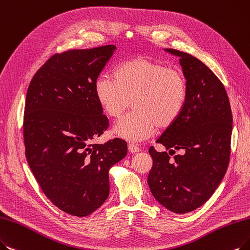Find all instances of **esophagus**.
<instances>
[{
	"label": "esophagus",
	"mask_w": 250,
	"mask_h": 250,
	"mask_svg": "<svg viewBox=\"0 0 250 250\" xmlns=\"http://www.w3.org/2000/svg\"><path fill=\"white\" fill-rule=\"evenodd\" d=\"M128 151L130 152L131 154H134V153H138V152H141V148H139L137 146H135V145H129L128 146Z\"/></svg>",
	"instance_id": "obj_1"
}]
</instances>
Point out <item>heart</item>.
Masks as SVG:
<instances>
[{
    "instance_id": "b5f03b06",
    "label": "heart",
    "mask_w": 250,
    "mask_h": 250,
    "mask_svg": "<svg viewBox=\"0 0 250 250\" xmlns=\"http://www.w3.org/2000/svg\"><path fill=\"white\" fill-rule=\"evenodd\" d=\"M94 93L104 112L119 118L130 101L134 111L114 125L113 132L129 143L151 137L157 127L166 128L181 116L187 101L184 75L148 58H135L120 64L115 77L101 74Z\"/></svg>"
}]
</instances>
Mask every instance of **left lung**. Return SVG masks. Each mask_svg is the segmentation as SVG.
Instances as JSON below:
<instances>
[{
	"label": "left lung",
	"mask_w": 250,
	"mask_h": 250,
	"mask_svg": "<svg viewBox=\"0 0 250 250\" xmlns=\"http://www.w3.org/2000/svg\"><path fill=\"white\" fill-rule=\"evenodd\" d=\"M165 51L179 57L187 80V101L181 116L156 143L173 153L182 148L184 154L170 160L167 152L149 147L153 166L147 185L160 204L184 214L202 206L224 178L233 118L226 89L210 68L191 54Z\"/></svg>",
	"instance_id": "obj_1"
}]
</instances>
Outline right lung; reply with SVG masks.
<instances>
[{
	"label": "right lung",
	"instance_id": "1",
	"mask_svg": "<svg viewBox=\"0 0 250 250\" xmlns=\"http://www.w3.org/2000/svg\"><path fill=\"white\" fill-rule=\"evenodd\" d=\"M115 45L55 54L29 83L23 117L27 163L47 198L62 211L87 216L109 193L108 171L127 155L115 138L93 144L108 126L94 82Z\"/></svg>",
	"mask_w": 250,
	"mask_h": 250
}]
</instances>
